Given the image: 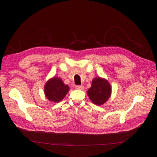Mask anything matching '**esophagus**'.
Instances as JSON below:
<instances>
[{
    "mask_svg": "<svg viewBox=\"0 0 157 157\" xmlns=\"http://www.w3.org/2000/svg\"><path fill=\"white\" fill-rule=\"evenodd\" d=\"M75 88L76 89H79V90H83V89H84V87L82 85H76Z\"/></svg>",
    "mask_w": 157,
    "mask_h": 157,
    "instance_id": "1",
    "label": "esophagus"
}]
</instances>
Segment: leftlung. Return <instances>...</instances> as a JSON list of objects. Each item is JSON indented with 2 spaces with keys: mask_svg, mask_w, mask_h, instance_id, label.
Here are the masks:
<instances>
[{
  "mask_svg": "<svg viewBox=\"0 0 157 157\" xmlns=\"http://www.w3.org/2000/svg\"><path fill=\"white\" fill-rule=\"evenodd\" d=\"M90 100L97 105H101L106 101L111 94V87L106 80L100 77L92 81L91 87L87 91Z\"/></svg>",
  "mask_w": 157,
  "mask_h": 157,
  "instance_id": "1",
  "label": "left lung"
}]
</instances>
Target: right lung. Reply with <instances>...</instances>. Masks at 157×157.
Returning a JSON list of instances; mask_svg holds the SVG:
<instances>
[{
  "label": "right lung",
  "instance_id": "add662e5",
  "mask_svg": "<svg viewBox=\"0 0 157 157\" xmlns=\"http://www.w3.org/2000/svg\"><path fill=\"white\" fill-rule=\"evenodd\" d=\"M69 91V87L63 82L62 79L53 77L48 81L44 87V94L48 100L58 102L65 97Z\"/></svg>",
  "mask_w": 157,
  "mask_h": 157
}]
</instances>
